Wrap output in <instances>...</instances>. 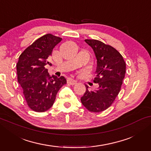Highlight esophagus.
<instances>
[{"label": "esophagus", "mask_w": 151, "mask_h": 151, "mask_svg": "<svg viewBox=\"0 0 151 151\" xmlns=\"http://www.w3.org/2000/svg\"><path fill=\"white\" fill-rule=\"evenodd\" d=\"M67 83L70 84L71 85H74V84H76V83H77V81H76V80L73 79V78H68Z\"/></svg>", "instance_id": "esophagus-1"}]
</instances>
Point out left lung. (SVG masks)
<instances>
[{
  "mask_svg": "<svg viewBox=\"0 0 151 151\" xmlns=\"http://www.w3.org/2000/svg\"><path fill=\"white\" fill-rule=\"evenodd\" d=\"M84 41L94 51L97 60L95 83L98 89L86 91L81 97V102L91 112L98 113L106 110L114 102L120 91L126 73V63L120 53L110 45L100 40L86 39Z\"/></svg>",
  "mask_w": 151,
  "mask_h": 151,
  "instance_id": "1",
  "label": "left lung"
}]
</instances>
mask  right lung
Returning a JSON list of instances; mask_svg holds the SVG:
<instances>
[{"label": "right lung", "instance_id": "1", "mask_svg": "<svg viewBox=\"0 0 151 151\" xmlns=\"http://www.w3.org/2000/svg\"><path fill=\"white\" fill-rule=\"evenodd\" d=\"M61 38L47 34L34 41L22 52L16 65L18 82L29 107L45 112L53 106L60 88L67 83L65 77L51 76L45 68L53 49Z\"/></svg>", "mask_w": 151, "mask_h": 151}]
</instances>
